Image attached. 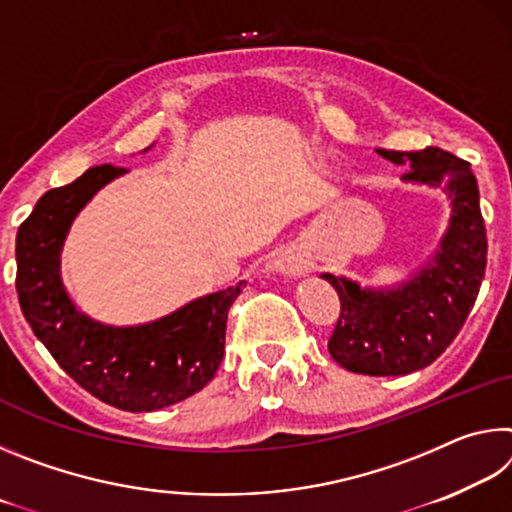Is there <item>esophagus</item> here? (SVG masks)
<instances>
[{
    "instance_id": "34e87169",
    "label": "esophagus",
    "mask_w": 512,
    "mask_h": 512,
    "mask_svg": "<svg viewBox=\"0 0 512 512\" xmlns=\"http://www.w3.org/2000/svg\"><path fill=\"white\" fill-rule=\"evenodd\" d=\"M275 271H280L284 275H291V277H298L307 271V266L302 259L293 257V255H282L280 259L275 262Z\"/></svg>"
}]
</instances>
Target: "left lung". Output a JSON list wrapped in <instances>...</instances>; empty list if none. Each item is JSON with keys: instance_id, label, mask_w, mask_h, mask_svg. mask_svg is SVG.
Here are the masks:
<instances>
[{"instance_id": "1", "label": "left lung", "mask_w": 512, "mask_h": 512, "mask_svg": "<svg viewBox=\"0 0 512 512\" xmlns=\"http://www.w3.org/2000/svg\"><path fill=\"white\" fill-rule=\"evenodd\" d=\"M377 153L395 164H411L404 180L447 185L452 221L433 266L422 268L400 289L370 291L345 277L323 275L341 300L327 350L336 363L359 375H409L436 361L461 332L479 296L488 239L470 162L436 146Z\"/></svg>"}]
</instances>
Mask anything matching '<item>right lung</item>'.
Here are the masks:
<instances>
[{"label":"right lung","mask_w":512,"mask_h":512,"mask_svg":"<svg viewBox=\"0 0 512 512\" xmlns=\"http://www.w3.org/2000/svg\"><path fill=\"white\" fill-rule=\"evenodd\" d=\"M121 173L101 164L40 198L17 230L15 289L33 334L76 384L115 409L140 413L183 402L212 381L244 282L142 327H106L79 314L60 284V248L81 207Z\"/></svg>","instance_id":"1"}]
</instances>
